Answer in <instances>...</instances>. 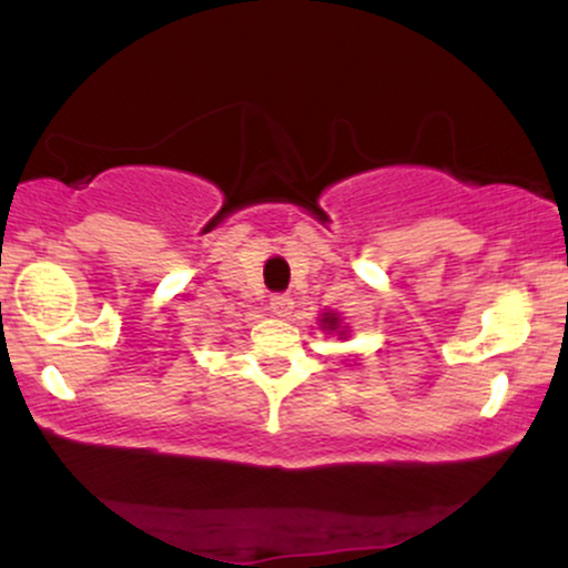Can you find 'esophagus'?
Masks as SVG:
<instances>
[{
  "instance_id": "obj_1",
  "label": "esophagus",
  "mask_w": 568,
  "mask_h": 568,
  "mask_svg": "<svg viewBox=\"0 0 568 568\" xmlns=\"http://www.w3.org/2000/svg\"><path fill=\"white\" fill-rule=\"evenodd\" d=\"M270 310H272V315L288 317L293 312V298L285 296V293H277V296L270 298Z\"/></svg>"
}]
</instances>
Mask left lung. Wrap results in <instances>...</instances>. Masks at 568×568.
<instances>
[{
    "label": "left lung",
    "mask_w": 568,
    "mask_h": 568,
    "mask_svg": "<svg viewBox=\"0 0 568 568\" xmlns=\"http://www.w3.org/2000/svg\"><path fill=\"white\" fill-rule=\"evenodd\" d=\"M321 323H323V328H325V331H336L338 336H344V334H347V331H338V328H342V325H338V323H342V321H338V315H334V312H325Z\"/></svg>",
    "instance_id": "left-lung-1"
}]
</instances>
